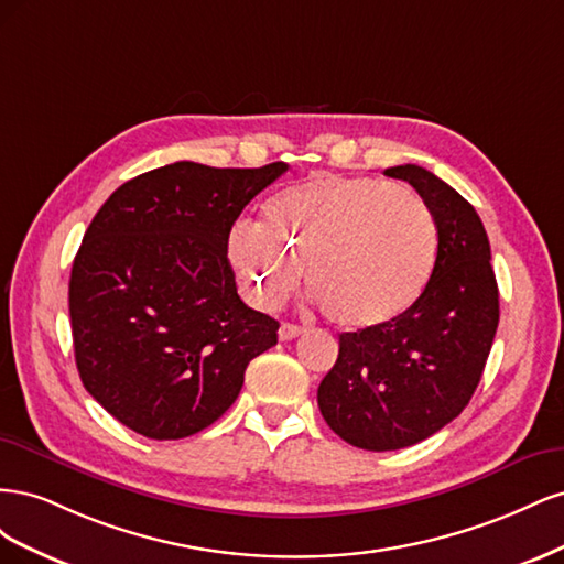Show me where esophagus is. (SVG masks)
I'll return each mask as SVG.
<instances>
[{
	"mask_svg": "<svg viewBox=\"0 0 564 564\" xmlns=\"http://www.w3.org/2000/svg\"><path fill=\"white\" fill-rule=\"evenodd\" d=\"M301 334H303V327H299V324H289V322H284L282 327H280V332H278L280 340H292V338H296Z\"/></svg>",
	"mask_w": 564,
	"mask_h": 564,
	"instance_id": "1",
	"label": "esophagus"
}]
</instances>
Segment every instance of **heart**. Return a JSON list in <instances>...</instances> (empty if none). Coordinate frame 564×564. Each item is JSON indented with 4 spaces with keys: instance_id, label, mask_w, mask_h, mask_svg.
Wrapping results in <instances>:
<instances>
[{
    "instance_id": "1",
    "label": "heart",
    "mask_w": 564,
    "mask_h": 564,
    "mask_svg": "<svg viewBox=\"0 0 564 564\" xmlns=\"http://www.w3.org/2000/svg\"><path fill=\"white\" fill-rule=\"evenodd\" d=\"M437 228L425 202L395 183L317 176L263 204L261 226L240 220L228 259L245 294L275 311L301 282L327 317L369 329L406 313L431 280Z\"/></svg>"
}]
</instances>
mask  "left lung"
<instances>
[{"mask_svg": "<svg viewBox=\"0 0 564 564\" xmlns=\"http://www.w3.org/2000/svg\"><path fill=\"white\" fill-rule=\"evenodd\" d=\"M383 174L406 181L431 209L437 256L412 308L338 336V360L317 388L329 429L369 452L412 447L464 412L499 327V286L473 204L423 166Z\"/></svg>", "mask_w": 564, "mask_h": 564, "instance_id": "obj_1", "label": "left lung"}]
</instances>
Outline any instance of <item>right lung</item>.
<instances>
[{
    "instance_id": "right-lung-1",
    "label": "right lung",
    "mask_w": 564,
    "mask_h": 564,
    "mask_svg": "<svg viewBox=\"0 0 564 564\" xmlns=\"http://www.w3.org/2000/svg\"><path fill=\"white\" fill-rule=\"evenodd\" d=\"M286 172L174 162L119 185L84 232L70 275L75 362L127 429L181 440L228 412L280 322L237 294L228 235Z\"/></svg>"
}]
</instances>
